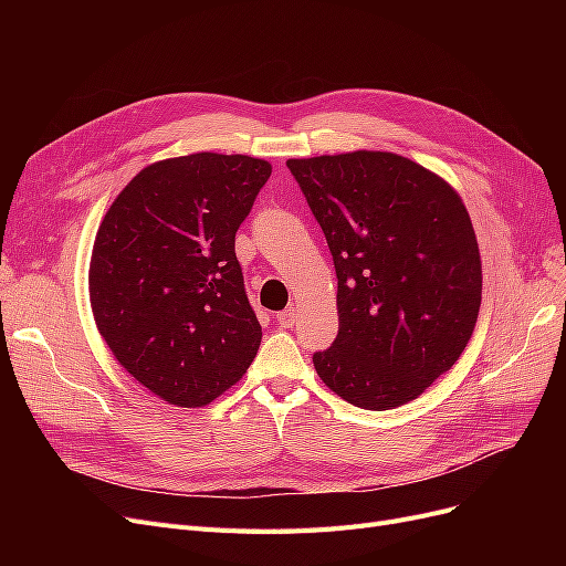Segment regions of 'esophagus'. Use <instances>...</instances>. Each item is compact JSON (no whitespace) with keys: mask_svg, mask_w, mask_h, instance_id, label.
<instances>
[{"mask_svg":"<svg viewBox=\"0 0 566 566\" xmlns=\"http://www.w3.org/2000/svg\"><path fill=\"white\" fill-rule=\"evenodd\" d=\"M276 321H279V325H283V328H293L295 321H297V310H295V304H290L287 310L279 312V314H276Z\"/></svg>","mask_w":566,"mask_h":566,"instance_id":"obj_1","label":"esophagus"}]
</instances>
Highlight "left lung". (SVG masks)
Masks as SVG:
<instances>
[{"instance_id": "8db88e82", "label": "left lung", "mask_w": 566, "mask_h": 566, "mask_svg": "<svg viewBox=\"0 0 566 566\" xmlns=\"http://www.w3.org/2000/svg\"><path fill=\"white\" fill-rule=\"evenodd\" d=\"M328 241L339 331L314 354L325 387L389 410L418 399L465 352L482 256L465 202L432 169L389 150L290 158Z\"/></svg>"}]
</instances>
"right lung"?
Instances as JSON below:
<instances>
[{
	"instance_id": "right-lung-1",
	"label": "right lung",
	"mask_w": 566,
	"mask_h": 566,
	"mask_svg": "<svg viewBox=\"0 0 566 566\" xmlns=\"http://www.w3.org/2000/svg\"><path fill=\"white\" fill-rule=\"evenodd\" d=\"M271 163L224 153L150 163L101 219L90 262L96 328L158 399L200 408L248 373L262 342L235 231Z\"/></svg>"
}]
</instances>
